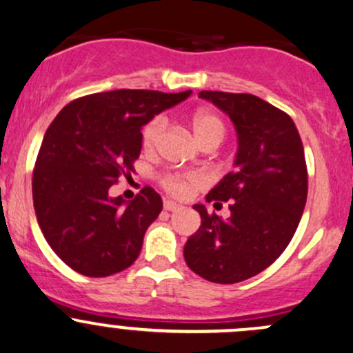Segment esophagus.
<instances>
[{
  "instance_id": "1",
  "label": "esophagus",
  "mask_w": 353,
  "mask_h": 353,
  "mask_svg": "<svg viewBox=\"0 0 353 353\" xmlns=\"http://www.w3.org/2000/svg\"><path fill=\"white\" fill-rule=\"evenodd\" d=\"M164 209L165 211H181L183 209V206L181 204H176L174 201H164Z\"/></svg>"
}]
</instances>
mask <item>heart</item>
I'll return each mask as SVG.
<instances>
[{"mask_svg": "<svg viewBox=\"0 0 353 353\" xmlns=\"http://www.w3.org/2000/svg\"><path fill=\"white\" fill-rule=\"evenodd\" d=\"M191 127L194 132L197 142L201 145H218L226 135V125L221 120L219 115L212 114L208 110H199L192 114ZM165 130V119L162 115L150 119L142 129V147L147 152L154 150L161 141L162 134ZM162 188L169 194L184 199L191 194L192 191L201 185L206 184V177L203 172L197 170H188V172H168L161 179Z\"/></svg>", "mask_w": 353, "mask_h": 353, "instance_id": "b5f03b06", "label": "heart"}]
</instances>
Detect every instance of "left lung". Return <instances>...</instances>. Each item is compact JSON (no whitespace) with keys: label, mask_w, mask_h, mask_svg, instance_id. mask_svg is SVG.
Segmentation results:
<instances>
[{"label":"left lung","mask_w":353,"mask_h":353,"mask_svg":"<svg viewBox=\"0 0 353 353\" xmlns=\"http://www.w3.org/2000/svg\"><path fill=\"white\" fill-rule=\"evenodd\" d=\"M233 120L236 169L209 191L208 203L230 201L231 216L194 209L201 226L184 246L188 266L204 280L231 285L268 268L295 234L308 194L305 150L295 122L251 94L199 92Z\"/></svg>","instance_id":"8db88e82"}]
</instances>
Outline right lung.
<instances>
[{
	"label": "right lung",
	"instance_id": "right-lung-1",
	"mask_svg": "<svg viewBox=\"0 0 353 353\" xmlns=\"http://www.w3.org/2000/svg\"><path fill=\"white\" fill-rule=\"evenodd\" d=\"M191 90H112L72 100L46 129L33 169V206L46 243L77 273L110 276L141 253L145 230L162 211L145 185L130 203L108 191L134 172L142 127Z\"/></svg>",
	"mask_w": 353,
	"mask_h": 353
}]
</instances>
